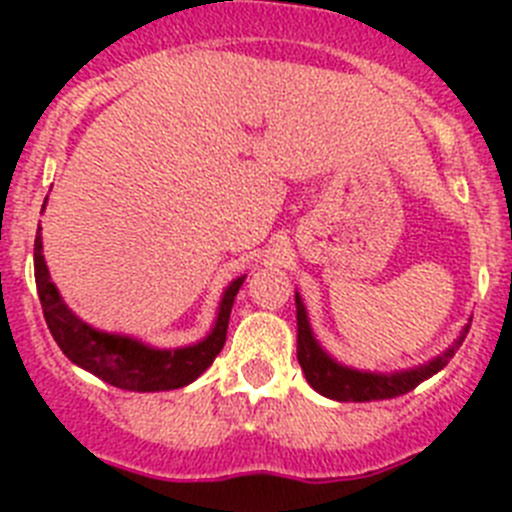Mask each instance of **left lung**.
<instances>
[{
	"label": "left lung",
	"instance_id": "left-lung-1",
	"mask_svg": "<svg viewBox=\"0 0 512 512\" xmlns=\"http://www.w3.org/2000/svg\"><path fill=\"white\" fill-rule=\"evenodd\" d=\"M297 302V361H300L305 379L310 382L312 390H318L320 395L330 397L338 402H369V400H390V397H400L405 392L415 390L420 382L438 374L443 366L454 359L459 351L461 341L467 338L469 325L459 333L454 343H451L441 356L415 369H405V372L395 374H379V372H359V369H348V366L338 364L333 356H328L315 341L307 320V310L302 305V297L295 295Z\"/></svg>",
	"mask_w": 512,
	"mask_h": 512
}]
</instances>
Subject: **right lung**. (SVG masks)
Returning <instances> with one entry per match:
<instances>
[{"mask_svg": "<svg viewBox=\"0 0 512 512\" xmlns=\"http://www.w3.org/2000/svg\"><path fill=\"white\" fill-rule=\"evenodd\" d=\"M243 279L246 277L233 279L225 287L223 300L217 307V320L207 338L184 348H153L130 336H117V333L92 328L79 315H74L58 295L56 284L51 282V274H48L43 259L40 228L35 235V284H38L40 305H43L45 323H48L53 341L58 343L63 354L69 356V361L120 390H179L200 377L215 361V356L223 351L230 310H233L235 295H238Z\"/></svg>", "mask_w": 512, "mask_h": 512, "instance_id": "obj_1", "label": "right lung"}]
</instances>
